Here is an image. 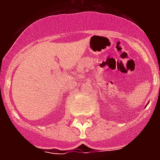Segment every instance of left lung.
Returning <instances> with one entry per match:
<instances>
[{
    "label": "left lung",
    "instance_id": "left-lung-1",
    "mask_svg": "<svg viewBox=\"0 0 160 160\" xmlns=\"http://www.w3.org/2000/svg\"><path fill=\"white\" fill-rule=\"evenodd\" d=\"M147 105H148V104H147ZM147 105H146V106H147Z\"/></svg>",
    "mask_w": 160,
    "mask_h": 160
}]
</instances>
